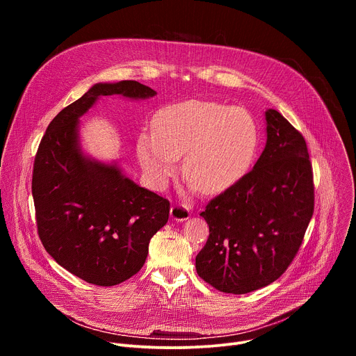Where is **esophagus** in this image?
I'll use <instances>...</instances> for the list:
<instances>
[{
	"instance_id": "1",
	"label": "esophagus",
	"mask_w": 356,
	"mask_h": 356,
	"mask_svg": "<svg viewBox=\"0 0 356 356\" xmlns=\"http://www.w3.org/2000/svg\"><path fill=\"white\" fill-rule=\"evenodd\" d=\"M188 217H190V211H188V209L187 207H184V206H173L172 209H170V218L172 220H175V221H177V222H181V221H186V220H188Z\"/></svg>"
}]
</instances>
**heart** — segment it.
Wrapping results in <instances>:
<instances>
[{
  "label": "heart",
  "instance_id": "b5f03b06",
  "mask_svg": "<svg viewBox=\"0 0 356 356\" xmlns=\"http://www.w3.org/2000/svg\"><path fill=\"white\" fill-rule=\"evenodd\" d=\"M155 131H142L136 155L149 181L165 188L176 175L179 158L191 191L218 194L249 172L259 145L258 125L242 107L217 101L187 99L163 107Z\"/></svg>",
  "mask_w": 356,
  "mask_h": 356
}]
</instances>
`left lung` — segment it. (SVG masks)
<instances>
[{
	"mask_svg": "<svg viewBox=\"0 0 356 356\" xmlns=\"http://www.w3.org/2000/svg\"><path fill=\"white\" fill-rule=\"evenodd\" d=\"M265 120L266 145L255 166L200 214L210 235L195 269L222 293L245 294L279 279L314 213L306 140L276 110Z\"/></svg>",
	"mask_w": 356,
	"mask_h": 356,
	"instance_id": "left-lung-1",
	"label": "left lung"
}]
</instances>
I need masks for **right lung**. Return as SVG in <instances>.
Here are the masks:
<instances>
[{
	"label": "right lung",
	"mask_w": 356,
	"mask_h": 356,
	"mask_svg": "<svg viewBox=\"0 0 356 356\" xmlns=\"http://www.w3.org/2000/svg\"><path fill=\"white\" fill-rule=\"evenodd\" d=\"M104 95L145 99L156 91L134 80L97 83L63 108L40 140L32 195L49 255L87 283L115 286L143 266L170 204L127 177L117 161L101 162L84 152L80 118Z\"/></svg>",
	"instance_id": "1"
}]
</instances>
